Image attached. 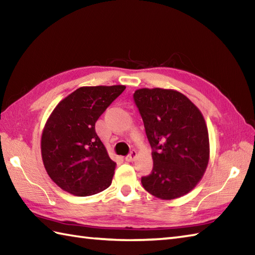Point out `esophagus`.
Masks as SVG:
<instances>
[{
    "label": "esophagus",
    "mask_w": 255,
    "mask_h": 255,
    "mask_svg": "<svg viewBox=\"0 0 255 255\" xmlns=\"http://www.w3.org/2000/svg\"><path fill=\"white\" fill-rule=\"evenodd\" d=\"M136 158H137V151H136V150H132L131 152L129 153L125 159H126V161H128V162H131V161H133Z\"/></svg>",
    "instance_id": "obj_1"
}]
</instances>
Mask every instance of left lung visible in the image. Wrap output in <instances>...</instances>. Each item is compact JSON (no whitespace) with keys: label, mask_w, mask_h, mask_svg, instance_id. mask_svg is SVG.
<instances>
[{"label":"left lung","mask_w":255,"mask_h":255,"mask_svg":"<svg viewBox=\"0 0 255 255\" xmlns=\"http://www.w3.org/2000/svg\"><path fill=\"white\" fill-rule=\"evenodd\" d=\"M133 101L152 148L153 169L141 177L145 191L161 199L191 192L209 160L208 130L202 113L174 90L140 89Z\"/></svg>","instance_id":"obj_1"}]
</instances>
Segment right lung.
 Masks as SVG:
<instances>
[{
	"instance_id": "right-lung-1",
	"label": "right lung",
	"mask_w": 255,
	"mask_h": 255,
	"mask_svg": "<svg viewBox=\"0 0 255 255\" xmlns=\"http://www.w3.org/2000/svg\"><path fill=\"white\" fill-rule=\"evenodd\" d=\"M125 85L83 86L56 106L41 136L45 169L57 185L75 196L110 187L116 163L95 131V123Z\"/></svg>"
}]
</instances>
